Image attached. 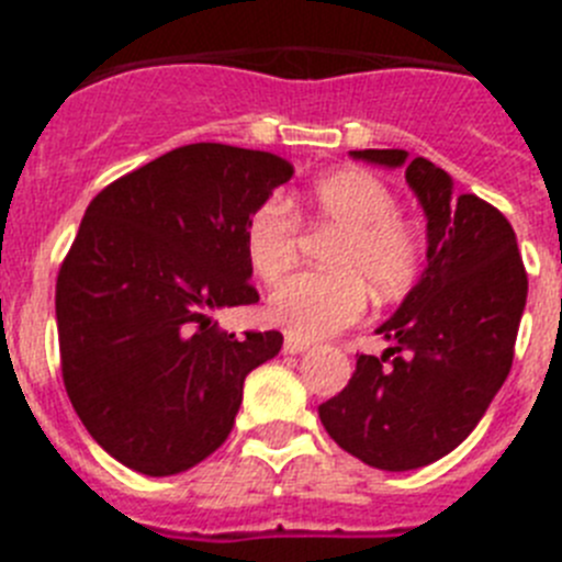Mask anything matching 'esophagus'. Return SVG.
Masks as SVG:
<instances>
[{
  "label": "esophagus",
  "mask_w": 562,
  "mask_h": 562,
  "mask_svg": "<svg viewBox=\"0 0 562 562\" xmlns=\"http://www.w3.org/2000/svg\"><path fill=\"white\" fill-rule=\"evenodd\" d=\"M304 351H310V342L297 340V337H286L284 355H304Z\"/></svg>",
  "instance_id": "obj_1"
}]
</instances>
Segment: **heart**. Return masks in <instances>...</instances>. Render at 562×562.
<instances>
[{"label": "heart", "instance_id": "b5f03b06", "mask_svg": "<svg viewBox=\"0 0 562 562\" xmlns=\"http://www.w3.org/2000/svg\"><path fill=\"white\" fill-rule=\"evenodd\" d=\"M306 211L317 231L337 233L326 250L331 272H304L270 295L267 315L297 340H317L351 326L366 312V286L376 297H396L414 284L422 267V241L396 216V196L369 171H335L315 182ZM252 272L276 284L295 267L301 222L284 200H267L252 211L245 231Z\"/></svg>", "mask_w": 562, "mask_h": 562}]
</instances>
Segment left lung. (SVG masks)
I'll return each mask as SVG.
<instances>
[{"mask_svg":"<svg viewBox=\"0 0 562 562\" xmlns=\"http://www.w3.org/2000/svg\"><path fill=\"white\" fill-rule=\"evenodd\" d=\"M351 157L405 168L428 220V267L376 326L391 342L385 355L357 357L349 385L317 414L346 453L405 473L459 448L486 414L513 369L529 281L504 213L473 193L456 196L448 171L402 148Z\"/></svg>","mask_w":562,"mask_h":562,"instance_id":"8db88e82","label":"left lung"}]
</instances>
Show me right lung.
<instances>
[{
	"label": "right lung",
	"mask_w": 562,
	"mask_h": 562,
	"mask_svg": "<svg viewBox=\"0 0 562 562\" xmlns=\"http://www.w3.org/2000/svg\"><path fill=\"white\" fill-rule=\"evenodd\" d=\"M295 173L270 151L191 143L103 188L56 284L64 389L89 436L143 475H177L233 430L245 376L281 331L216 329L256 304L247 220Z\"/></svg>",
	"instance_id": "obj_1"
}]
</instances>
